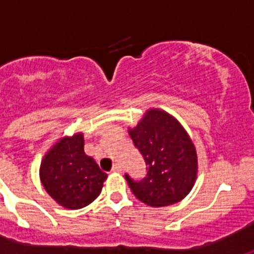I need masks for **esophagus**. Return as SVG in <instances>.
I'll list each match as a JSON object with an SVG mask.
<instances>
[{"mask_svg": "<svg viewBox=\"0 0 254 254\" xmlns=\"http://www.w3.org/2000/svg\"><path fill=\"white\" fill-rule=\"evenodd\" d=\"M122 170V167H121V164H114L113 168H112V172L114 173H120Z\"/></svg>", "mask_w": 254, "mask_h": 254, "instance_id": "obj_1", "label": "esophagus"}]
</instances>
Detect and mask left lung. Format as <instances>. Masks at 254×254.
Wrapping results in <instances>:
<instances>
[{
    "mask_svg": "<svg viewBox=\"0 0 254 254\" xmlns=\"http://www.w3.org/2000/svg\"><path fill=\"white\" fill-rule=\"evenodd\" d=\"M134 147L146 164V176L126 181L140 201L154 207L185 198L197 176V154L187 132L165 112L151 109L137 127L129 129Z\"/></svg>",
    "mask_w": 254,
    "mask_h": 254,
    "instance_id": "8db88e82",
    "label": "left lung"
}]
</instances>
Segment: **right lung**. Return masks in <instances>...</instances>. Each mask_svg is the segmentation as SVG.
<instances>
[{"instance_id":"obj_1","label":"right lung","mask_w":254,"mask_h":254,"mask_svg":"<svg viewBox=\"0 0 254 254\" xmlns=\"http://www.w3.org/2000/svg\"><path fill=\"white\" fill-rule=\"evenodd\" d=\"M40 179L52 198L66 208H82L99 196L107 174L84 152L81 133L64 137L44 156Z\"/></svg>"}]
</instances>
